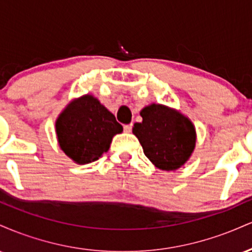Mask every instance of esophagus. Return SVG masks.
Instances as JSON below:
<instances>
[{"label":"esophagus","mask_w":252,"mask_h":252,"mask_svg":"<svg viewBox=\"0 0 252 252\" xmlns=\"http://www.w3.org/2000/svg\"><path fill=\"white\" fill-rule=\"evenodd\" d=\"M123 129H124V131H126V132H131L132 124H126V126H123Z\"/></svg>","instance_id":"obj_1"}]
</instances>
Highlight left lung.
<instances>
[{"label": "left lung", "mask_w": 252, "mask_h": 252, "mask_svg": "<svg viewBox=\"0 0 252 252\" xmlns=\"http://www.w3.org/2000/svg\"><path fill=\"white\" fill-rule=\"evenodd\" d=\"M143 121L132 132L147 158L162 170H175L186 162L195 146V129L187 117L160 104L141 111Z\"/></svg>", "instance_id": "left-lung-1"}]
</instances>
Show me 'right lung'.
Masks as SVG:
<instances>
[{
  "label": "right lung",
  "mask_w": 252,
  "mask_h": 252,
  "mask_svg": "<svg viewBox=\"0 0 252 252\" xmlns=\"http://www.w3.org/2000/svg\"><path fill=\"white\" fill-rule=\"evenodd\" d=\"M56 129L60 148L79 164L98 160L109 149L112 137L123 131L114 115L90 94L63 110Z\"/></svg>",
  "instance_id": "add662e5"
}]
</instances>
